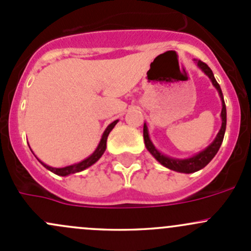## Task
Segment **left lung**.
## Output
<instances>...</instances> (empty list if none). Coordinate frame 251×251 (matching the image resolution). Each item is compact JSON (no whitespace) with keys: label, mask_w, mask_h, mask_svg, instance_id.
Returning <instances> with one entry per match:
<instances>
[{"label":"left lung","mask_w":251,"mask_h":251,"mask_svg":"<svg viewBox=\"0 0 251 251\" xmlns=\"http://www.w3.org/2000/svg\"><path fill=\"white\" fill-rule=\"evenodd\" d=\"M198 67L201 68V70L210 77V80L212 81V85L217 88L220 93V97L222 100V111H221V118H222V126L220 128L219 133H217L216 138L215 141L207 147L206 149H204L203 151H201L199 154H197L196 156H192L189 159H184V160H178V159H171L168 158V156L163 155V154L159 153L158 151L155 149V147L153 146L151 140H149V136H148V130H147V126L144 124L143 126V138H144V143H146L147 149L149 151V153L161 164L164 165L165 168L170 169V170L177 171V173H184V174H192V173H196V171L201 170V169L205 168L210 161L212 160L216 153L219 151L220 147H221L222 141H224V136H225V131H226V104H225V100H224V95H222V91L220 85L217 83L216 78H215L214 74H212L211 69L207 67V64H205L204 62L201 60H198L197 62Z\"/></svg>","instance_id":"obj_1"}]
</instances>
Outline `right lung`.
<instances>
[{"label": "right lung", "mask_w": 251, "mask_h": 251, "mask_svg": "<svg viewBox=\"0 0 251 251\" xmlns=\"http://www.w3.org/2000/svg\"><path fill=\"white\" fill-rule=\"evenodd\" d=\"M116 123H118V120H115L114 123H111L109 126L107 127V130L104 131V133H103L102 136V140H100V144H98L97 149L95 151V153L92 154L91 156H88L87 159H85V160H82L81 163L78 164H74V165H70V166H65V168H60V169H55V168H50V166L46 165V164H44L42 161H40V163L42 164V165L45 166V168L48 169L50 171H52L53 174L58 175V176H67V175H70V174H75V173H80V171L85 170V169L90 168L91 165H93V164L96 163V161L98 160V159L102 156V154L104 153L105 148H107V138H108V135H109V132L111 130H113L114 126L116 125Z\"/></svg>", "instance_id": "add662e5"}]
</instances>
